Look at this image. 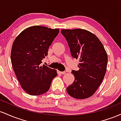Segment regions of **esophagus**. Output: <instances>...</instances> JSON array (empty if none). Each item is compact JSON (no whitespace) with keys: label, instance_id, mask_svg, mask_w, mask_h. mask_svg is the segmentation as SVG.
<instances>
[{"label":"esophagus","instance_id":"1","mask_svg":"<svg viewBox=\"0 0 121 121\" xmlns=\"http://www.w3.org/2000/svg\"><path fill=\"white\" fill-rule=\"evenodd\" d=\"M58 74H65V72H61V71H57Z\"/></svg>","mask_w":121,"mask_h":121}]
</instances>
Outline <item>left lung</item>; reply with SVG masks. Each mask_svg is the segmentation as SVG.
<instances>
[{"mask_svg": "<svg viewBox=\"0 0 121 121\" xmlns=\"http://www.w3.org/2000/svg\"><path fill=\"white\" fill-rule=\"evenodd\" d=\"M72 56L80 60L78 70H72L74 80L66 88L69 95L85 99L94 94L106 72L108 55L103 44L95 35L82 29L61 30Z\"/></svg>", "mask_w": 121, "mask_h": 121, "instance_id": "left-lung-1", "label": "left lung"}]
</instances>
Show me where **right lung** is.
<instances>
[{
    "label": "right lung",
    "instance_id": "1",
    "mask_svg": "<svg viewBox=\"0 0 121 121\" xmlns=\"http://www.w3.org/2000/svg\"><path fill=\"white\" fill-rule=\"evenodd\" d=\"M59 33V29L35 26L23 30L12 46L11 60L13 71L22 89L31 95L49 89L57 70L40 64Z\"/></svg>",
    "mask_w": 121,
    "mask_h": 121
}]
</instances>
